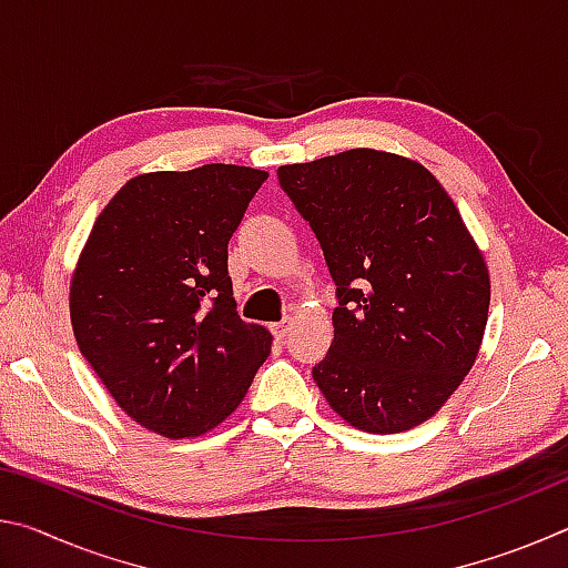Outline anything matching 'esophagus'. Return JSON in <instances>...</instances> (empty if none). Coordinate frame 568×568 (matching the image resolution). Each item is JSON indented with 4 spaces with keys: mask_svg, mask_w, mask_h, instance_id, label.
I'll return each mask as SVG.
<instances>
[{
    "mask_svg": "<svg viewBox=\"0 0 568 568\" xmlns=\"http://www.w3.org/2000/svg\"><path fill=\"white\" fill-rule=\"evenodd\" d=\"M291 328H293V321L291 318H285L281 323H273V335H275L277 341H285V335L291 333Z\"/></svg>",
    "mask_w": 568,
    "mask_h": 568,
    "instance_id": "obj_1",
    "label": "esophagus"
}]
</instances>
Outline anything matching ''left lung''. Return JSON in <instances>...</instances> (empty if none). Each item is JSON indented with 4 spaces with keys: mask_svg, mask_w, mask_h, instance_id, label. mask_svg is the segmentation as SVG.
I'll list each match as a JSON object with an SVG mask.
<instances>
[{
    "mask_svg": "<svg viewBox=\"0 0 568 568\" xmlns=\"http://www.w3.org/2000/svg\"><path fill=\"white\" fill-rule=\"evenodd\" d=\"M277 180L323 247L338 307L313 368L328 406L365 434L428 420L474 368L491 277L436 175L386 150L355 148Z\"/></svg>",
    "mask_w": 568,
    "mask_h": 568,
    "instance_id": "left-lung-1",
    "label": "left lung"
}]
</instances>
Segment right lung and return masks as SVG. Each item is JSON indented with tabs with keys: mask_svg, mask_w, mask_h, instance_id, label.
I'll return each instance as SVG.
<instances>
[{
	"mask_svg": "<svg viewBox=\"0 0 568 568\" xmlns=\"http://www.w3.org/2000/svg\"><path fill=\"white\" fill-rule=\"evenodd\" d=\"M265 180L223 162L145 172L94 220L70 281L74 341L152 434L213 430L271 355V331L240 321L227 275V243Z\"/></svg>",
	"mask_w": 568,
	"mask_h": 568,
	"instance_id": "right-lung-1",
	"label": "right lung"
}]
</instances>
